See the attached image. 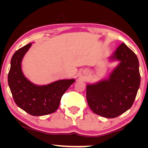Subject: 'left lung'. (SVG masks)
Returning <instances> with one entry per match:
<instances>
[{
  "mask_svg": "<svg viewBox=\"0 0 148 148\" xmlns=\"http://www.w3.org/2000/svg\"><path fill=\"white\" fill-rule=\"evenodd\" d=\"M119 61L106 79L88 84L86 98L90 109L107 118L119 116L133 105L140 86L139 62L136 55L122 43L110 56Z\"/></svg>",
  "mask_w": 148,
  "mask_h": 148,
  "instance_id": "1",
  "label": "left lung"
}]
</instances>
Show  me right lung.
Masks as SVG:
<instances>
[{"label":"right lung","instance_id":"add662e5","mask_svg":"<svg viewBox=\"0 0 148 148\" xmlns=\"http://www.w3.org/2000/svg\"><path fill=\"white\" fill-rule=\"evenodd\" d=\"M31 45V43L25 45L12 56L8 85L15 103L19 108L34 116H41L56 111L62 96L75 80H58L44 86L30 82L23 74L21 62Z\"/></svg>","mask_w":148,"mask_h":148}]
</instances>
